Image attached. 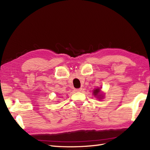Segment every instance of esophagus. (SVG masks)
<instances>
[{"label": "esophagus", "instance_id": "1", "mask_svg": "<svg viewBox=\"0 0 150 150\" xmlns=\"http://www.w3.org/2000/svg\"><path fill=\"white\" fill-rule=\"evenodd\" d=\"M82 88H79V89H75V92H80V91H82Z\"/></svg>", "mask_w": 150, "mask_h": 150}]
</instances>
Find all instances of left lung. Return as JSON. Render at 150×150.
<instances>
[{"mask_svg": "<svg viewBox=\"0 0 150 150\" xmlns=\"http://www.w3.org/2000/svg\"><path fill=\"white\" fill-rule=\"evenodd\" d=\"M99 93H100V89H95V90L94 91V92H93V93H94V96H98V97L100 96L99 95Z\"/></svg>", "mask_w": 150, "mask_h": 150, "instance_id": "left-lung-1", "label": "left lung"}]
</instances>
